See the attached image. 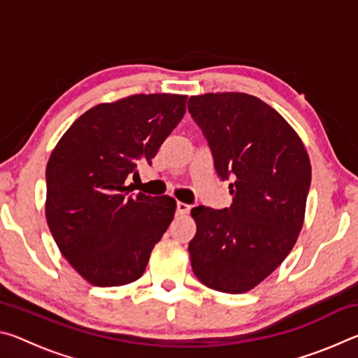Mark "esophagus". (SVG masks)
I'll return each instance as SVG.
<instances>
[{
	"mask_svg": "<svg viewBox=\"0 0 358 358\" xmlns=\"http://www.w3.org/2000/svg\"><path fill=\"white\" fill-rule=\"evenodd\" d=\"M191 207L187 203H183V202H177V215H187L189 213Z\"/></svg>",
	"mask_w": 358,
	"mask_h": 358,
	"instance_id": "34e87169",
	"label": "esophagus"
}]
</instances>
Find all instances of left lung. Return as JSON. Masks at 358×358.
Masks as SVG:
<instances>
[{
  "label": "left lung",
  "instance_id": "obj_1",
  "mask_svg": "<svg viewBox=\"0 0 358 358\" xmlns=\"http://www.w3.org/2000/svg\"><path fill=\"white\" fill-rule=\"evenodd\" d=\"M187 110L208 141L217 175L232 178L234 196L229 208L191 210L192 271L210 289L245 294L273 273L299 238L310 156L292 126L256 96H191Z\"/></svg>",
  "mask_w": 358,
  "mask_h": 358
}]
</instances>
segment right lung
Segmentation results:
<instances>
[{
	"label": "right lung",
	"mask_w": 358,
	"mask_h": 358,
	"mask_svg": "<svg viewBox=\"0 0 358 358\" xmlns=\"http://www.w3.org/2000/svg\"><path fill=\"white\" fill-rule=\"evenodd\" d=\"M185 94H132L80 115L45 169V217L66 260L93 286L134 282L172 222V197L132 194L128 175L151 162L186 112Z\"/></svg>",
	"instance_id": "add662e5"
}]
</instances>
